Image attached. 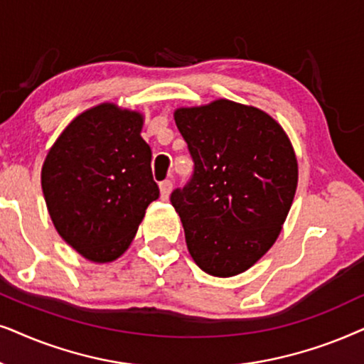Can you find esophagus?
Listing matches in <instances>:
<instances>
[{"label": "esophagus", "instance_id": "obj_1", "mask_svg": "<svg viewBox=\"0 0 364 364\" xmlns=\"http://www.w3.org/2000/svg\"><path fill=\"white\" fill-rule=\"evenodd\" d=\"M171 190H173V181H169V179L159 183V196H161L163 201L168 200L169 195H171Z\"/></svg>", "mask_w": 364, "mask_h": 364}]
</instances>
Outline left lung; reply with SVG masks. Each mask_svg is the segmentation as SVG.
I'll use <instances>...</instances> for the list:
<instances>
[{
    "label": "left lung",
    "mask_w": 364,
    "mask_h": 364,
    "mask_svg": "<svg viewBox=\"0 0 364 364\" xmlns=\"http://www.w3.org/2000/svg\"><path fill=\"white\" fill-rule=\"evenodd\" d=\"M174 121L195 173L171 193L195 263L211 276L250 269L278 240L298 186L287 132L255 106L215 100L178 108Z\"/></svg>",
    "instance_id": "1"
}]
</instances>
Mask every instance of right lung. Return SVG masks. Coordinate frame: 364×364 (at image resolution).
<instances>
[{"mask_svg": "<svg viewBox=\"0 0 364 364\" xmlns=\"http://www.w3.org/2000/svg\"><path fill=\"white\" fill-rule=\"evenodd\" d=\"M143 123L139 111L93 106L63 129L43 163V195L58 235L93 263H111L129 248L159 196Z\"/></svg>", "mask_w": 364, "mask_h": 364, "instance_id": "1", "label": "right lung"}]
</instances>
